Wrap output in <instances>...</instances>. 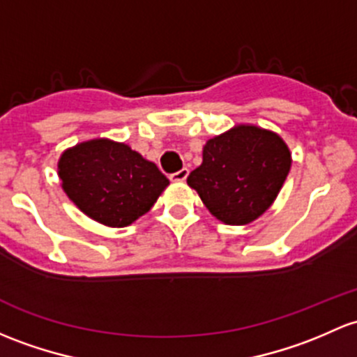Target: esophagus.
Wrapping results in <instances>:
<instances>
[{
	"label": "esophagus",
	"mask_w": 357,
	"mask_h": 357,
	"mask_svg": "<svg viewBox=\"0 0 357 357\" xmlns=\"http://www.w3.org/2000/svg\"><path fill=\"white\" fill-rule=\"evenodd\" d=\"M188 174H190V171L186 167H183L181 171H178V172H172V174H169V179H171V181H185L186 178H188Z\"/></svg>",
	"instance_id": "34e87169"
}]
</instances>
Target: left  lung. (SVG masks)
<instances>
[{"label": "left lung", "instance_id": "obj_1", "mask_svg": "<svg viewBox=\"0 0 357 357\" xmlns=\"http://www.w3.org/2000/svg\"><path fill=\"white\" fill-rule=\"evenodd\" d=\"M292 157L272 130L236 125L210 138L188 185L220 222L245 226L264 215L286 181Z\"/></svg>", "mask_w": 357, "mask_h": 357}]
</instances>
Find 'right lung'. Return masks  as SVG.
<instances>
[{"instance_id":"right-lung-1","label":"right lung","mask_w":357,"mask_h":357,"mask_svg":"<svg viewBox=\"0 0 357 357\" xmlns=\"http://www.w3.org/2000/svg\"><path fill=\"white\" fill-rule=\"evenodd\" d=\"M61 188L85 215L126 227L147 213L167 188L159 167L130 145L93 138L66 149L58 160Z\"/></svg>"}]
</instances>
